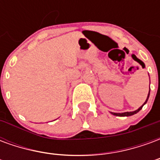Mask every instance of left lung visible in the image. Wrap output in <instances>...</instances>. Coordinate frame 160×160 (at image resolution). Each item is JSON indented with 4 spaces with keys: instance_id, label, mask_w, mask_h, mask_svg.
I'll list each match as a JSON object with an SVG mask.
<instances>
[{
    "instance_id": "left-lung-1",
    "label": "left lung",
    "mask_w": 160,
    "mask_h": 160,
    "mask_svg": "<svg viewBox=\"0 0 160 160\" xmlns=\"http://www.w3.org/2000/svg\"><path fill=\"white\" fill-rule=\"evenodd\" d=\"M149 93H150V91H149ZM149 93H148V98H147V100H146V102L144 103V104L148 102V98H149ZM143 104V105H144ZM143 105L142 106H141V107L139 108L138 110H136V111H131V112H124V113H114V112H111L112 113V115H114V116H118V117H129V116H132V115L134 114H136L137 112H139V111H141V109H142V107H143Z\"/></svg>"
}]
</instances>
